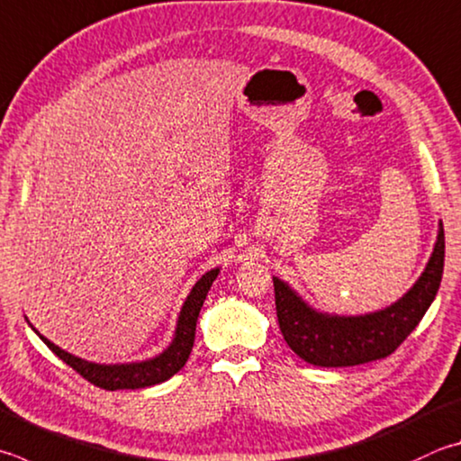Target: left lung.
Listing matches in <instances>:
<instances>
[{
	"mask_svg": "<svg viewBox=\"0 0 461 461\" xmlns=\"http://www.w3.org/2000/svg\"><path fill=\"white\" fill-rule=\"evenodd\" d=\"M443 258L446 238L439 221L429 262L413 286L383 311L357 316L318 312L274 276L276 314L284 340L300 358L316 366H355L389 357L420 324L435 300Z\"/></svg>",
	"mask_w": 461,
	"mask_h": 461,
	"instance_id": "1",
	"label": "left lung"
}]
</instances>
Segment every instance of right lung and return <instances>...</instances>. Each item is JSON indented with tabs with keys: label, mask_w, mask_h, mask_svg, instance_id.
Listing matches in <instances>:
<instances>
[{
	"label": "right lung",
	"mask_w": 461,
	"mask_h": 461,
	"mask_svg": "<svg viewBox=\"0 0 461 461\" xmlns=\"http://www.w3.org/2000/svg\"><path fill=\"white\" fill-rule=\"evenodd\" d=\"M217 274H220V267H213V270L205 272L202 278L195 282V286L191 288L189 296L181 306L171 345L167 347L163 353H158L153 358H147V361L119 363V365H100V363L85 361V358L74 357L68 353V350H62L58 345H54V342H50L44 334H40L30 322L28 324L58 358H62L66 365H70L74 371L85 376V379L90 381L92 384H96V387L106 389V391L145 389V387H150V384H158L167 379H171V376L175 373H179L183 369V365L187 363L191 348H194V340H195L197 316L205 303L209 288H212L213 280L217 278Z\"/></svg>",
	"instance_id": "obj_1"
}]
</instances>
